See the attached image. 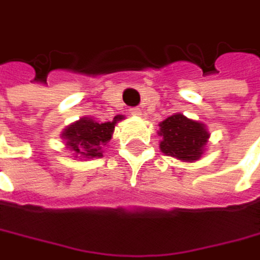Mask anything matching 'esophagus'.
Instances as JSON below:
<instances>
[{"label": "esophagus", "instance_id": "obj_1", "mask_svg": "<svg viewBox=\"0 0 260 260\" xmlns=\"http://www.w3.org/2000/svg\"><path fill=\"white\" fill-rule=\"evenodd\" d=\"M129 113L132 116H141V108H138V107H135V108H131Z\"/></svg>", "mask_w": 260, "mask_h": 260}]
</instances>
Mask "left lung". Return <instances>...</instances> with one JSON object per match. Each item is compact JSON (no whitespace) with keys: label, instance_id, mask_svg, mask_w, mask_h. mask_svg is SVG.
<instances>
[{"label":"left lung","instance_id":"8db88e82","mask_svg":"<svg viewBox=\"0 0 260 260\" xmlns=\"http://www.w3.org/2000/svg\"><path fill=\"white\" fill-rule=\"evenodd\" d=\"M159 149L167 156L181 162H195L207 149L210 132L207 126L193 119L176 113L159 123Z\"/></svg>","mask_w":260,"mask_h":260}]
</instances>
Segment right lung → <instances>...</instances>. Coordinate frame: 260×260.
I'll return each mask as SVG.
<instances>
[{
  "label": "right lung",
  "mask_w": 260,
  "mask_h": 260,
  "mask_svg": "<svg viewBox=\"0 0 260 260\" xmlns=\"http://www.w3.org/2000/svg\"><path fill=\"white\" fill-rule=\"evenodd\" d=\"M123 119V114H117L111 122L100 123L93 117H82L62 131L60 138L76 159L103 157V149L110 143L114 126Z\"/></svg>",
  "instance_id": "add662e5"
}]
</instances>
